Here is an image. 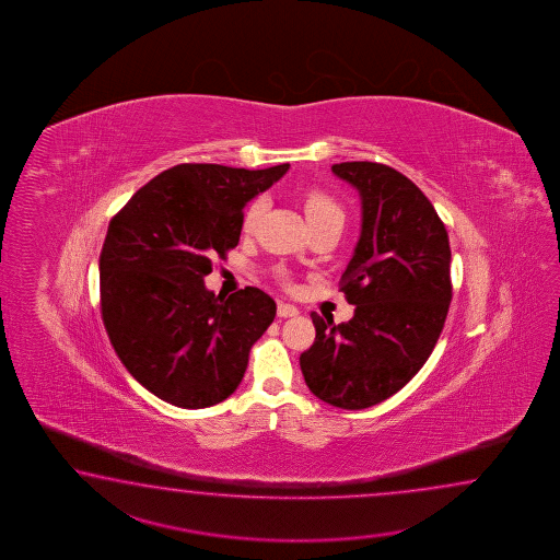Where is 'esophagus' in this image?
<instances>
[{
    "label": "esophagus",
    "mask_w": 560,
    "mask_h": 560,
    "mask_svg": "<svg viewBox=\"0 0 560 560\" xmlns=\"http://www.w3.org/2000/svg\"><path fill=\"white\" fill-rule=\"evenodd\" d=\"M278 316H280V318H292V316H298V308L296 306H292V304L280 302V304H278Z\"/></svg>",
    "instance_id": "esophagus-1"
}]
</instances>
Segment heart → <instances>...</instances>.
I'll use <instances>...</instances> for the list:
<instances>
[{
  "instance_id": "obj_1",
  "label": "heart",
  "mask_w": 560,
  "mask_h": 560,
  "mask_svg": "<svg viewBox=\"0 0 560 560\" xmlns=\"http://www.w3.org/2000/svg\"><path fill=\"white\" fill-rule=\"evenodd\" d=\"M304 212L308 218L310 226L312 224H318L324 220H345V212H342V206L336 202V198H332L328 191L324 190H308L304 194ZM264 200L262 198H256L254 202L246 208L244 212V220H242V228L244 232H252L254 226L258 224L260 215H262Z\"/></svg>"
}]
</instances>
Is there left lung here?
Listing matches in <instances>:
<instances>
[{
  "label": "left lung",
  "mask_w": 560,
  "mask_h": 560,
  "mask_svg": "<svg viewBox=\"0 0 560 560\" xmlns=\"http://www.w3.org/2000/svg\"><path fill=\"white\" fill-rule=\"evenodd\" d=\"M362 198V234L340 278L352 320L312 312L300 369L324 402L362 410L398 393L429 360L453 300L451 244L415 182L376 162L334 164Z\"/></svg>",
  "instance_id": "1"
}]
</instances>
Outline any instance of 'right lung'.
<instances>
[{
	"label": "right lung",
	"instance_id": "1",
	"mask_svg": "<svg viewBox=\"0 0 560 560\" xmlns=\"http://www.w3.org/2000/svg\"><path fill=\"white\" fill-rule=\"evenodd\" d=\"M290 164L246 170L178 164L112 218L100 254V304L109 342L145 390L179 408L226 400L276 302L246 285L215 296L203 278L236 248L244 206Z\"/></svg>",
	"mask_w": 560,
	"mask_h": 560
}]
</instances>
